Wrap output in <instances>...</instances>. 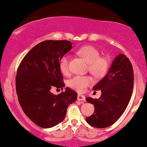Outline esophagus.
I'll use <instances>...</instances> for the list:
<instances>
[{
	"mask_svg": "<svg viewBox=\"0 0 147 147\" xmlns=\"http://www.w3.org/2000/svg\"><path fill=\"white\" fill-rule=\"evenodd\" d=\"M77 99L78 101H85L86 100V97L84 95H82V94H78V97H77Z\"/></svg>",
	"mask_w": 147,
	"mask_h": 147,
	"instance_id": "esophagus-1",
	"label": "esophagus"
}]
</instances>
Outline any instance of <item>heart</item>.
I'll list each match as a JSON object with an SVG mask.
<instances>
[{
	"instance_id": "heart-1",
	"label": "heart",
	"mask_w": 147,
	"mask_h": 147,
	"mask_svg": "<svg viewBox=\"0 0 147 147\" xmlns=\"http://www.w3.org/2000/svg\"><path fill=\"white\" fill-rule=\"evenodd\" d=\"M78 54L83 57L87 62L89 63L90 71L94 76L102 77L106 74L108 68L107 61L100 57V53L97 48L90 45H86L78 50ZM59 68L64 75L69 73V56L64 55L59 61ZM93 79L90 76H76L71 78L69 82V85L72 89L83 92L87 87L92 85Z\"/></svg>"
}]
</instances>
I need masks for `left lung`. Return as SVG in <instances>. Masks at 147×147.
I'll use <instances>...</instances> for the list:
<instances>
[{
    "label": "left lung",
    "mask_w": 147,
    "mask_h": 147,
    "mask_svg": "<svg viewBox=\"0 0 147 147\" xmlns=\"http://www.w3.org/2000/svg\"><path fill=\"white\" fill-rule=\"evenodd\" d=\"M133 85L132 64L125 55L121 53L113 59L107 75L93 87L94 90H101L100 97L86 98L87 102L94 107L93 114L86 118L87 123L98 128L114 123L128 105Z\"/></svg>",
    "instance_id": "1"
}]
</instances>
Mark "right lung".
<instances>
[{"instance_id": "add662e5", "label": "right lung", "mask_w": 147, "mask_h": 147, "mask_svg": "<svg viewBox=\"0 0 147 147\" xmlns=\"http://www.w3.org/2000/svg\"><path fill=\"white\" fill-rule=\"evenodd\" d=\"M72 49L68 40H45L26 55L17 69L16 91L23 111L34 123L50 128L61 123L67 107L77 99V93L69 88L58 95L53 88L65 85L59 68V61Z\"/></svg>"}]
</instances>
